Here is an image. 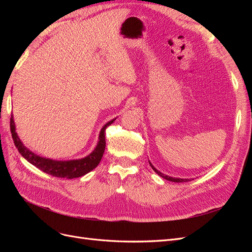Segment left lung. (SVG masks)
I'll list each match as a JSON object with an SVG mask.
<instances>
[{"mask_svg": "<svg viewBox=\"0 0 252 252\" xmlns=\"http://www.w3.org/2000/svg\"><path fill=\"white\" fill-rule=\"evenodd\" d=\"M149 162V164H150V166H151V168L154 169L159 177H162L163 179H165V180H167V181H170V182H175V183H182V182H188V181H190V179H181V178H173V177H169V175H166V174H164V173H162L161 171H158L156 167L152 165L151 163H150V161H148ZM192 180V179H191Z\"/></svg>", "mask_w": 252, "mask_h": 252, "instance_id": "obj_1", "label": "left lung"}]
</instances>
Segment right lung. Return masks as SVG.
I'll return each mask as SVG.
<instances>
[{"label":"right lung","instance_id":"add662e5","mask_svg":"<svg viewBox=\"0 0 252 252\" xmlns=\"http://www.w3.org/2000/svg\"><path fill=\"white\" fill-rule=\"evenodd\" d=\"M114 120L116 119H112L102 127L100 134H98V141L96 146L91 154H89L85 158L78 159H68V161H57V159L43 158L35 155L32 150H29L22 143L18 133L16 132V124H14L13 116H11L10 119V130L14 145H16V147L18 148L22 157L27 159L30 164H32L43 172L52 175V177L74 179L80 178L82 175H85L91 170H94L98 165V163L101 162L106 146L105 130L106 128L113 123Z\"/></svg>","mask_w":252,"mask_h":252}]
</instances>
